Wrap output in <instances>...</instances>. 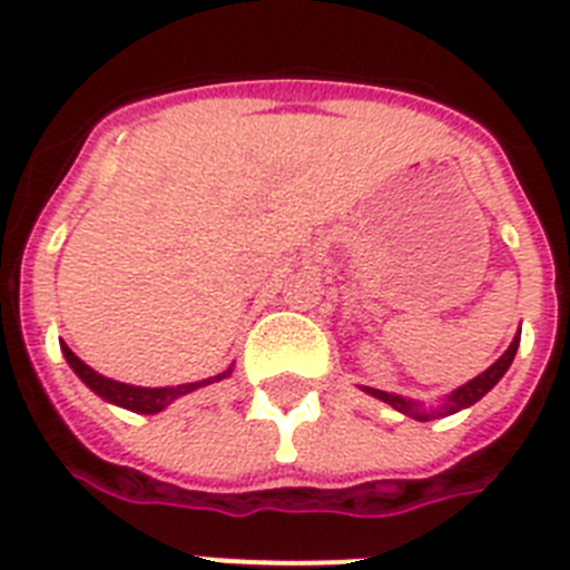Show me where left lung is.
I'll return each instance as SVG.
<instances>
[{
	"instance_id": "1",
	"label": "left lung",
	"mask_w": 570,
	"mask_h": 570,
	"mask_svg": "<svg viewBox=\"0 0 570 570\" xmlns=\"http://www.w3.org/2000/svg\"><path fill=\"white\" fill-rule=\"evenodd\" d=\"M517 347H520V336H517V340H513L511 345H508L505 354H502L500 360L493 362V365L488 367L485 374L473 376L471 382H465V385H462V387H456L454 394L448 396V400L442 402V405L436 407V411H422L420 402L402 400V396L385 394V391H376V387H365V391L371 396H376V400L387 402V405H394L396 411H402V414H405V416H414V420H420V422L440 420V416L456 414V411H462V407H468V405H473V402H476V400H482V396H485L488 391H491V387L502 380V374H505L508 367H511L513 356H517Z\"/></svg>"
}]
</instances>
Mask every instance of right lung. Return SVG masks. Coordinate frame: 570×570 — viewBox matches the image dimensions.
I'll use <instances>...</instances> for the list:
<instances>
[{"instance_id":"obj_1","label":"right lung","mask_w":570,"mask_h":570,"mask_svg":"<svg viewBox=\"0 0 570 570\" xmlns=\"http://www.w3.org/2000/svg\"><path fill=\"white\" fill-rule=\"evenodd\" d=\"M62 354L68 360V365L77 371L79 380L90 387V391H97L102 400L114 402V405H122L128 411H136V414H159L163 407H168L170 402L179 400V396L190 394L196 387L210 385V382L223 380L225 374L214 376V380H203V382H188V385H176V387H136V385H125V382H114L108 376L97 374L94 367L85 365L68 345H62Z\"/></svg>"}]
</instances>
